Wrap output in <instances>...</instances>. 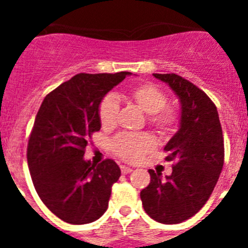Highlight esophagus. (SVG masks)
<instances>
[{
	"mask_svg": "<svg viewBox=\"0 0 248 248\" xmlns=\"http://www.w3.org/2000/svg\"><path fill=\"white\" fill-rule=\"evenodd\" d=\"M120 170H122V174H124V175H126V174H129V172L133 171V169L128 168V166H125V165L120 166Z\"/></svg>",
	"mask_w": 248,
	"mask_h": 248,
	"instance_id": "obj_1",
	"label": "esophagus"
}]
</instances>
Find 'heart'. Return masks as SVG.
Returning a JSON list of instances; mask_svg holds the SVG:
<instances>
[{
    "instance_id": "heart-1",
    "label": "heart",
    "mask_w": 248,
    "mask_h": 248,
    "mask_svg": "<svg viewBox=\"0 0 248 248\" xmlns=\"http://www.w3.org/2000/svg\"><path fill=\"white\" fill-rule=\"evenodd\" d=\"M129 99L148 114V122L160 134H170L175 130L179 120L176 109L169 107L168 95L159 87L150 83H143L128 93ZM119 103L111 94L105 95L98 107L100 125L103 129H111L117 125ZM154 139L148 134L123 133L111 141V149L125 161L137 163L145 154L154 149Z\"/></svg>"
}]
</instances>
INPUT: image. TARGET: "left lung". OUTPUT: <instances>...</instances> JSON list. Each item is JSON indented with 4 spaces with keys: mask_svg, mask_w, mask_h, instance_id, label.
<instances>
[{
    "mask_svg": "<svg viewBox=\"0 0 248 248\" xmlns=\"http://www.w3.org/2000/svg\"><path fill=\"white\" fill-rule=\"evenodd\" d=\"M181 103L180 129L169 140L165 160L174 161L170 176L149 170L150 183L140 192L144 210L153 220L180 223L198 214L214 191L225 159L216 105L207 94L175 73L157 74Z\"/></svg>",
    "mask_w": 248,
    "mask_h": 248,
    "instance_id": "left-lung-1",
    "label": "left lung"
}]
</instances>
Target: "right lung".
Segmentation results:
<instances>
[{
  "instance_id": "obj_1",
  "label": "right lung",
  "mask_w": 248,
  "mask_h": 248,
  "mask_svg": "<svg viewBox=\"0 0 248 248\" xmlns=\"http://www.w3.org/2000/svg\"><path fill=\"white\" fill-rule=\"evenodd\" d=\"M130 74H77L47 94L37 113L27 145L30 174L43 203L65 222H93L108 209L119 166L111 159L97 165L83 156L100 130V100Z\"/></svg>"
}]
</instances>
